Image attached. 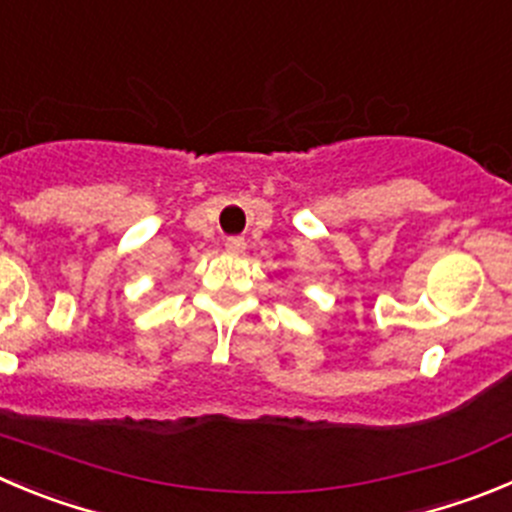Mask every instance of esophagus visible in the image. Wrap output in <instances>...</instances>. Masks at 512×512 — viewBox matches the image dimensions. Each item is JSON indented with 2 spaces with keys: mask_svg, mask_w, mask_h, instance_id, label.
<instances>
[{
  "mask_svg": "<svg viewBox=\"0 0 512 512\" xmlns=\"http://www.w3.org/2000/svg\"><path fill=\"white\" fill-rule=\"evenodd\" d=\"M245 240H242V237H227V240H224V250L227 252H232V255H242V252H245Z\"/></svg>",
  "mask_w": 512,
  "mask_h": 512,
  "instance_id": "1",
  "label": "esophagus"
}]
</instances>
